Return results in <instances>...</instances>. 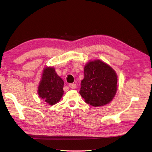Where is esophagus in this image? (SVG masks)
Listing matches in <instances>:
<instances>
[{"label": "esophagus", "mask_w": 152, "mask_h": 152, "mask_svg": "<svg viewBox=\"0 0 152 152\" xmlns=\"http://www.w3.org/2000/svg\"><path fill=\"white\" fill-rule=\"evenodd\" d=\"M69 86H70V88H72V89H74V88H76V85L75 84H69Z\"/></svg>", "instance_id": "obj_1"}]
</instances>
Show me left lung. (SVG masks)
I'll return each mask as SVG.
<instances>
[{"label":"left lung","mask_w":152,"mask_h":152,"mask_svg":"<svg viewBox=\"0 0 152 152\" xmlns=\"http://www.w3.org/2000/svg\"><path fill=\"white\" fill-rule=\"evenodd\" d=\"M80 94L87 104L101 107L112 101L117 91V75L100 60L90 61L84 69Z\"/></svg>","instance_id":"1"}]
</instances>
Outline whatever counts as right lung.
Listing matches in <instances>:
<instances>
[{
  "label": "right lung",
  "mask_w": 152,
  "mask_h": 152,
  "mask_svg": "<svg viewBox=\"0 0 152 152\" xmlns=\"http://www.w3.org/2000/svg\"><path fill=\"white\" fill-rule=\"evenodd\" d=\"M64 84L63 80L56 73L55 68L46 66L43 68L38 86V95L50 105L55 104L63 96Z\"/></svg>",
  "instance_id": "obj_1"
}]
</instances>
